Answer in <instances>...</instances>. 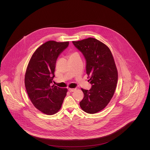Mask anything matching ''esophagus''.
I'll return each mask as SVG.
<instances>
[{"label": "esophagus", "instance_id": "34e87169", "mask_svg": "<svg viewBox=\"0 0 150 150\" xmlns=\"http://www.w3.org/2000/svg\"><path fill=\"white\" fill-rule=\"evenodd\" d=\"M75 91H76V89H75V88H74V89H72V88H69V91L70 92H74Z\"/></svg>", "mask_w": 150, "mask_h": 150}]
</instances>
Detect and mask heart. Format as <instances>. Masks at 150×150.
Here are the masks:
<instances>
[{
  "label": "heart",
  "instance_id": "b5f03b06",
  "mask_svg": "<svg viewBox=\"0 0 150 150\" xmlns=\"http://www.w3.org/2000/svg\"><path fill=\"white\" fill-rule=\"evenodd\" d=\"M74 54H75V53H74Z\"/></svg>",
  "mask_w": 150,
  "mask_h": 150
}]
</instances>
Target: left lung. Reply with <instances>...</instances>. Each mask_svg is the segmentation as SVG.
<instances>
[{
	"label": "left lung",
	"mask_w": 150,
	"mask_h": 150,
	"mask_svg": "<svg viewBox=\"0 0 150 150\" xmlns=\"http://www.w3.org/2000/svg\"><path fill=\"white\" fill-rule=\"evenodd\" d=\"M86 60V71L92 88H81L84 98L80 102L81 109L88 114H95L108 104L112 98L118 79V73L111 52L98 40L88 38L73 41Z\"/></svg>",
	"instance_id": "obj_1"
}]
</instances>
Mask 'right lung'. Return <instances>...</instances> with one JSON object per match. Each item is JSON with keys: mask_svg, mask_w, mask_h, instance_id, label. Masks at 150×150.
I'll use <instances>...</instances> for the list:
<instances>
[{"mask_svg": "<svg viewBox=\"0 0 150 150\" xmlns=\"http://www.w3.org/2000/svg\"><path fill=\"white\" fill-rule=\"evenodd\" d=\"M69 42L48 41L35 51L28 66L25 85L34 106L45 114L52 115L60 110L67 89L51 86L58 56Z\"/></svg>", "mask_w": 150, "mask_h": 150, "instance_id": "obj_1", "label": "right lung"}]
</instances>
